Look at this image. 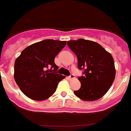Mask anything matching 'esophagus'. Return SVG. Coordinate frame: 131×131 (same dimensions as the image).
Wrapping results in <instances>:
<instances>
[{
  "label": "esophagus",
  "instance_id": "esophagus-1",
  "mask_svg": "<svg viewBox=\"0 0 131 131\" xmlns=\"http://www.w3.org/2000/svg\"><path fill=\"white\" fill-rule=\"evenodd\" d=\"M74 74H71V75H70L69 77H68V79H69V80H72V79H74Z\"/></svg>",
  "mask_w": 131,
  "mask_h": 131
}]
</instances>
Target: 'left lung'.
Instances as JSON below:
<instances>
[{"mask_svg": "<svg viewBox=\"0 0 131 131\" xmlns=\"http://www.w3.org/2000/svg\"><path fill=\"white\" fill-rule=\"evenodd\" d=\"M69 47L78 59V67L84 69V76L79 77L80 89L74 91L77 97L86 101H94L103 97L115 80L116 70L114 59L101 45L79 38L67 42Z\"/></svg>", "mask_w": 131, "mask_h": 131, "instance_id": "1", "label": "left lung"}]
</instances>
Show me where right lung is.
Returning a JSON list of instances; mask_svg holds the SVG:
<instances>
[{"label":"right lung","instance_id":"right-lung-1","mask_svg":"<svg viewBox=\"0 0 131 131\" xmlns=\"http://www.w3.org/2000/svg\"><path fill=\"white\" fill-rule=\"evenodd\" d=\"M66 44V41L47 39L22 51L15 60L14 77L26 96L44 101L54 93L59 82L65 78L56 72L59 67L54 63V58Z\"/></svg>","mask_w":131,"mask_h":131}]
</instances>
